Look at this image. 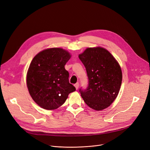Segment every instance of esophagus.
Returning a JSON list of instances; mask_svg holds the SVG:
<instances>
[{"mask_svg":"<svg viewBox=\"0 0 150 150\" xmlns=\"http://www.w3.org/2000/svg\"><path fill=\"white\" fill-rule=\"evenodd\" d=\"M75 88H76V89L77 90L78 89V87H79V83H76V84H75Z\"/></svg>","mask_w":150,"mask_h":150,"instance_id":"1","label":"esophagus"}]
</instances>
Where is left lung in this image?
Masks as SVG:
<instances>
[{
	"label": "left lung",
	"instance_id": "left-lung-1",
	"mask_svg": "<svg viewBox=\"0 0 150 150\" xmlns=\"http://www.w3.org/2000/svg\"><path fill=\"white\" fill-rule=\"evenodd\" d=\"M78 57L86 68L89 82L87 88L79 89L81 96L94 110L108 108L120 89L122 73L119 63L102 47L88 48Z\"/></svg>",
	"mask_w": 150,
	"mask_h": 150
}]
</instances>
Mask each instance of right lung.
<instances>
[{
  "mask_svg": "<svg viewBox=\"0 0 150 150\" xmlns=\"http://www.w3.org/2000/svg\"><path fill=\"white\" fill-rule=\"evenodd\" d=\"M70 58L65 50L52 48L39 52L31 61L27 84L31 97L40 107L56 109L64 103L70 93L75 91L64 68Z\"/></svg>",
  "mask_w": 150,
  "mask_h": 150,
  "instance_id": "right-lung-1",
  "label": "right lung"
}]
</instances>
